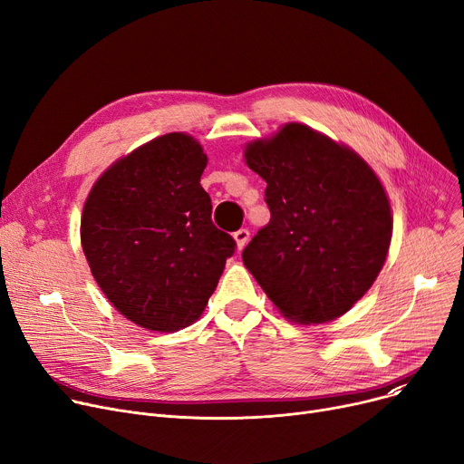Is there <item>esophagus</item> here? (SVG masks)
<instances>
[{"label":"esophagus","mask_w":464,"mask_h":464,"mask_svg":"<svg viewBox=\"0 0 464 464\" xmlns=\"http://www.w3.org/2000/svg\"><path fill=\"white\" fill-rule=\"evenodd\" d=\"M235 240H237V248L242 250L246 245H248V238H250V231L246 227H242L238 231H235Z\"/></svg>","instance_id":"esophagus-1"}]
</instances>
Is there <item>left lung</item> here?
I'll list each match as a JSON object with an SVG mask.
<instances>
[{"label":"left lung","mask_w":464,"mask_h":464,"mask_svg":"<svg viewBox=\"0 0 464 464\" xmlns=\"http://www.w3.org/2000/svg\"><path fill=\"white\" fill-rule=\"evenodd\" d=\"M265 182L269 224L242 261L285 318L324 324L374 284L392 242L387 195L355 152L303 124L248 144Z\"/></svg>","instance_id":"obj_1"}]
</instances>
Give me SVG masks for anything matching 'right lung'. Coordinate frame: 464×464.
<instances>
[{"label": "right lung", "instance_id": "right-lung-1", "mask_svg": "<svg viewBox=\"0 0 464 464\" xmlns=\"http://www.w3.org/2000/svg\"><path fill=\"white\" fill-rule=\"evenodd\" d=\"M205 167L198 140L167 133L116 161L86 199L81 240L92 275L144 329L198 320L235 254V238L212 224Z\"/></svg>", "mask_w": 464, "mask_h": 464}]
</instances>
